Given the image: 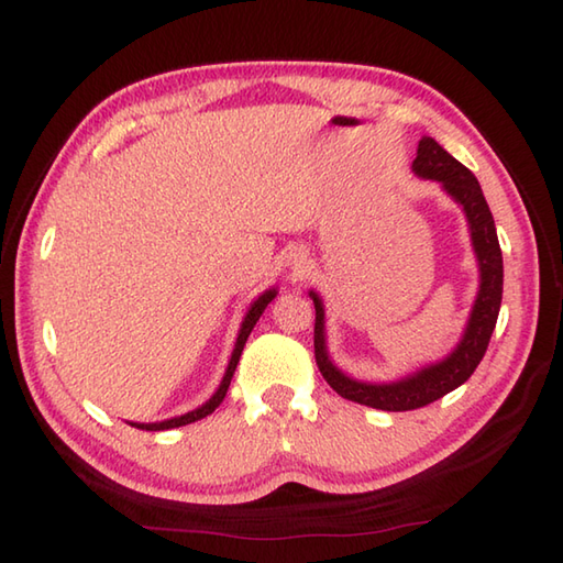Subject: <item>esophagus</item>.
I'll list each match as a JSON object with an SVG mask.
<instances>
[{
    "instance_id": "esophagus-1",
    "label": "esophagus",
    "mask_w": 563,
    "mask_h": 563,
    "mask_svg": "<svg viewBox=\"0 0 563 563\" xmlns=\"http://www.w3.org/2000/svg\"><path fill=\"white\" fill-rule=\"evenodd\" d=\"M290 268L292 271H297V273H300L302 271V263H305V256L300 254V251H290Z\"/></svg>"
}]
</instances>
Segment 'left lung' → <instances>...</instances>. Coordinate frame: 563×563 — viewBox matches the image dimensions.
Listing matches in <instances>:
<instances>
[{
  "instance_id": "left-lung-1",
  "label": "left lung",
  "mask_w": 563,
  "mask_h": 563,
  "mask_svg": "<svg viewBox=\"0 0 563 563\" xmlns=\"http://www.w3.org/2000/svg\"><path fill=\"white\" fill-rule=\"evenodd\" d=\"M416 176L438 181L442 190L457 202L464 210V218L470 222L472 246L479 263V292L472 307L470 321L457 343L448 357L440 363L426 365L416 369L413 375H406L397 382H385V385H373V382L353 379L331 363L327 351V333H324V302L319 300L314 290L309 297L314 300L317 319H314V357L319 373L331 385V389L341 394L343 399L357 401L363 406H373L382 411H413L421 406L438 401L452 389L464 385L474 375L476 365L492 341L496 329L500 297H504V256H500V244L494 224V214L488 210V202L482 194V186L476 176L466 169L464 164L452 157L450 152L442 150L433 137H423L418 142L416 159L411 164Z\"/></svg>"
}]
</instances>
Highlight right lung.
<instances>
[{
  "label": "right lung",
  "mask_w": 563,
  "mask_h": 563,
  "mask_svg": "<svg viewBox=\"0 0 563 563\" xmlns=\"http://www.w3.org/2000/svg\"><path fill=\"white\" fill-rule=\"evenodd\" d=\"M275 295H278V292H275V288H273V290H266V292H263V295L258 297V300H254V305L249 307V312H246V317H244V321H242V329H239V336H236V343H234L230 365H227V373H224V377H222V382H220L218 391H214L206 404L198 406V409H194V411L184 413V416L169 418V421H159V423H130V426L142 428V430H169V428H178V426L200 421V418H206V416H210L214 409H218V406H220L222 399H224L227 389H230V382H232V375H234V369H236L239 357H242V351H244V343H246V339H249V333H251V329L256 327V321H258V317L263 314V309H266V307L271 305V300H273Z\"/></svg>",
  "instance_id": "obj_1"
}]
</instances>
